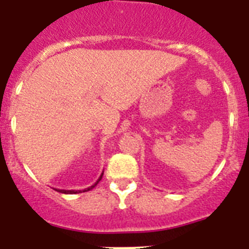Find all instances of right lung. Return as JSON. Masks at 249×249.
Segmentation results:
<instances>
[{
    "mask_svg": "<svg viewBox=\"0 0 249 249\" xmlns=\"http://www.w3.org/2000/svg\"><path fill=\"white\" fill-rule=\"evenodd\" d=\"M102 176H103V173L102 175L100 176V178H98L97 181L94 182L93 184H92L91 187H89V188H85V190H82V191H73V190H71V191H68V190H56L57 192H59V193H65V195H72V193H82V192H87V191H89V190H92V188H93V187H96L97 186V183L98 182L101 181V179H102Z\"/></svg>",
    "mask_w": 249,
    "mask_h": 249,
    "instance_id": "right-lung-1",
    "label": "right lung"
}]
</instances>
